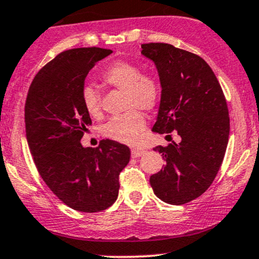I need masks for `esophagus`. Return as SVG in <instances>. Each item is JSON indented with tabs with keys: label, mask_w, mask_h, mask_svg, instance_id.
<instances>
[{
	"label": "esophagus",
	"mask_w": 259,
	"mask_h": 259,
	"mask_svg": "<svg viewBox=\"0 0 259 259\" xmlns=\"http://www.w3.org/2000/svg\"><path fill=\"white\" fill-rule=\"evenodd\" d=\"M145 153V150H139V149H133L132 150V157H140V156H143Z\"/></svg>",
	"instance_id": "34e87169"
}]
</instances>
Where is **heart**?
<instances>
[{"instance_id":"b5f03b06","label":"heart","mask_w":259,"mask_h":259,"mask_svg":"<svg viewBox=\"0 0 259 259\" xmlns=\"http://www.w3.org/2000/svg\"><path fill=\"white\" fill-rule=\"evenodd\" d=\"M102 78L109 86L125 91L124 108L129 109L103 124L102 134L118 143L135 144L146 125V118L139 108L151 110L157 106L161 96L160 82L152 73L141 72L138 64L125 60L109 65L102 73ZM82 104L91 116L101 115V95L93 86L83 88Z\"/></svg>"}]
</instances>
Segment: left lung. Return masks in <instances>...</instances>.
I'll list each match as a JSON object with an SVG mask.
<instances>
[{
  "label": "left lung",
  "mask_w": 259,
  "mask_h": 259,
  "mask_svg": "<svg viewBox=\"0 0 259 259\" xmlns=\"http://www.w3.org/2000/svg\"><path fill=\"white\" fill-rule=\"evenodd\" d=\"M141 49L155 62L162 87L152 132L181 136L180 144L153 149L166 166L150 177V184L164 203L182 205L211 186L223 163L230 134L226 99L200 56L166 42L143 44Z\"/></svg>",
  "instance_id": "left-lung-1"
}]
</instances>
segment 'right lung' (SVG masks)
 <instances>
[{
	"instance_id": "obj_1",
	"label": "right lung",
	"mask_w": 259,
	"mask_h": 259,
	"mask_svg": "<svg viewBox=\"0 0 259 259\" xmlns=\"http://www.w3.org/2000/svg\"><path fill=\"white\" fill-rule=\"evenodd\" d=\"M112 53L95 47L62 51L36 73L25 101V135L39 175L62 203L83 212L114 203L130 160L129 147L109 139L97 149L79 143L92 124L82 104L84 79Z\"/></svg>"
}]
</instances>
